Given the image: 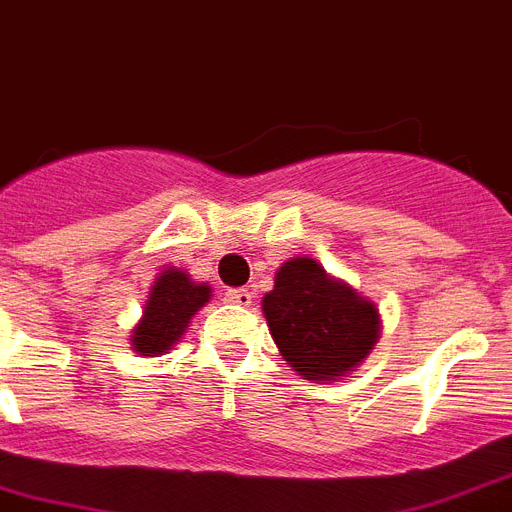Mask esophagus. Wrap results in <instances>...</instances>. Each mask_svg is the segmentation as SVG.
Masks as SVG:
<instances>
[{"label": "esophagus", "instance_id": "esophagus-1", "mask_svg": "<svg viewBox=\"0 0 512 512\" xmlns=\"http://www.w3.org/2000/svg\"><path fill=\"white\" fill-rule=\"evenodd\" d=\"M225 298L230 303H235V306H251L253 303V293H248L246 287H240V290H230Z\"/></svg>", "mask_w": 512, "mask_h": 512}]
</instances>
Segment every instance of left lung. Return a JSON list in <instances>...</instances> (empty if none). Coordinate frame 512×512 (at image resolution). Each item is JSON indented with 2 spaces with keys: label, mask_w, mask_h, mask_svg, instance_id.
Masks as SVG:
<instances>
[{
  "label": "left lung",
  "mask_w": 512,
  "mask_h": 512,
  "mask_svg": "<svg viewBox=\"0 0 512 512\" xmlns=\"http://www.w3.org/2000/svg\"><path fill=\"white\" fill-rule=\"evenodd\" d=\"M261 311L282 358L308 382L332 384L348 377L382 335L377 303L308 256L287 259L277 269Z\"/></svg>",
  "instance_id": "8db88e82"
}]
</instances>
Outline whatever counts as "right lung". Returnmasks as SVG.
Wrapping results in <instances>:
<instances>
[{
  "label": "right lung",
  "instance_id": "1",
  "mask_svg": "<svg viewBox=\"0 0 512 512\" xmlns=\"http://www.w3.org/2000/svg\"><path fill=\"white\" fill-rule=\"evenodd\" d=\"M209 298V282H193L185 269L164 266L151 285L149 301L143 303L141 319L130 332L135 353L149 358L170 353Z\"/></svg>",
  "mask_w": 512,
  "mask_h": 512
}]
</instances>
